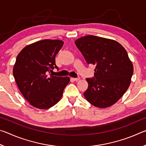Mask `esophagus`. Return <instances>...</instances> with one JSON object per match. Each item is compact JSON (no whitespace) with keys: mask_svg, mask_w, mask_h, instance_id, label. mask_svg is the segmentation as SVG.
I'll return each instance as SVG.
<instances>
[{"mask_svg":"<svg viewBox=\"0 0 146 146\" xmlns=\"http://www.w3.org/2000/svg\"><path fill=\"white\" fill-rule=\"evenodd\" d=\"M71 79L73 81H78V80H80V78H71Z\"/></svg>","mask_w":146,"mask_h":146,"instance_id":"34e87169","label":"esophagus"}]
</instances>
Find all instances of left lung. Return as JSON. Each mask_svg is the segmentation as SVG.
I'll list each match as a JSON object with an SVG mask.
<instances>
[{
	"label": "left lung",
	"instance_id": "1",
	"mask_svg": "<svg viewBox=\"0 0 146 146\" xmlns=\"http://www.w3.org/2000/svg\"><path fill=\"white\" fill-rule=\"evenodd\" d=\"M75 43L87 63L96 66L95 77L86 78V99L99 108L115 104L129 88L133 73L126 50L116 40L94 35L82 36Z\"/></svg>",
	"mask_w": 146,
	"mask_h": 146
}]
</instances>
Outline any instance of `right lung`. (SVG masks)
Returning a JSON list of instances; mask_svg holds the SVG:
<instances>
[{"label":"right lung","instance_id":"right-lung-1","mask_svg":"<svg viewBox=\"0 0 146 146\" xmlns=\"http://www.w3.org/2000/svg\"><path fill=\"white\" fill-rule=\"evenodd\" d=\"M64 44L60 40L45 39L26 46L17 56L13 74L20 91L33 107L46 110L59 102L70 81L48 73L54 68L55 56Z\"/></svg>","mask_w":146,"mask_h":146}]
</instances>
